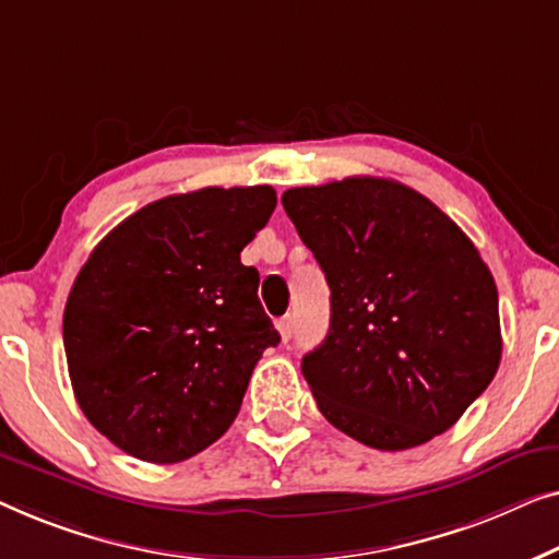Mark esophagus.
I'll use <instances>...</instances> for the list:
<instances>
[{"mask_svg": "<svg viewBox=\"0 0 559 559\" xmlns=\"http://www.w3.org/2000/svg\"><path fill=\"white\" fill-rule=\"evenodd\" d=\"M276 329H278V334H281V342L288 344L290 336H294V319H290V317L278 319L276 321Z\"/></svg>", "mask_w": 559, "mask_h": 559, "instance_id": "obj_1", "label": "esophagus"}]
</instances>
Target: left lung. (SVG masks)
<instances>
[{"mask_svg":"<svg viewBox=\"0 0 559 559\" xmlns=\"http://www.w3.org/2000/svg\"><path fill=\"white\" fill-rule=\"evenodd\" d=\"M332 290L301 361L324 418L377 451L445 433L501 361L499 294L466 233L411 187L347 177L283 192Z\"/></svg>","mask_w":559,"mask_h":559,"instance_id":"obj_1","label":"left lung"}]
</instances>
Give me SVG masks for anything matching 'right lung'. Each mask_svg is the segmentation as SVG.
<instances>
[{"instance_id": "1", "label": "right lung", "mask_w": 559, "mask_h": 559, "mask_svg": "<svg viewBox=\"0 0 559 559\" xmlns=\"http://www.w3.org/2000/svg\"><path fill=\"white\" fill-rule=\"evenodd\" d=\"M276 190L204 187L116 225L78 273L62 344L78 405L133 459L177 463L233 426L255 361L281 336L240 250Z\"/></svg>"}]
</instances>
